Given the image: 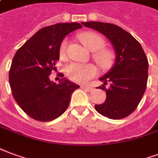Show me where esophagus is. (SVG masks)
Returning <instances> with one entry per match:
<instances>
[{"instance_id": "obj_1", "label": "esophagus", "mask_w": 158, "mask_h": 158, "mask_svg": "<svg viewBox=\"0 0 158 158\" xmlns=\"http://www.w3.org/2000/svg\"><path fill=\"white\" fill-rule=\"evenodd\" d=\"M81 88L83 89V90H86L87 92H90V91H92V86L84 85V86H81Z\"/></svg>"}]
</instances>
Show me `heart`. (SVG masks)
<instances>
[{"mask_svg": "<svg viewBox=\"0 0 158 158\" xmlns=\"http://www.w3.org/2000/svg\"><path fill=\"white\" fill-rule=\"evenodd\" d=\"M80 39L84 46L92 52H96L93 57L98 65L102 69H109L114 63L115 55L111 50L102 48L105 41L102 36L92 32L85 31L80 35ZM69 41L64 39L59 47V55L61 57H65L68 47ZM66 74L71 80L77 82H85L97 74V68L92 64L71 63L66 66Z\"/></svg>", "mask_w": 158, "mask_h": 158, "instance_id": "b5f03b06", "label": "heart"}]
</instances>
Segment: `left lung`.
I'll return each instance as SVG.
<instances>
[{"label":"left lung","mask_w":158,"mask_h":158,"mask_svg":"<svg viewBox=\"0 0 158 158\" xmlns=\"http://www.w3.org/2000/svg\"><path fill=\"white\" fill-rule=\"evenodd\" d=\"M81 24L105 35L116 53L114 65L99 78L103 84L98 88L106 92V101L95 105V109L110 119L127 117L137 108L147 87L148 61L145 52L130 33L118 26L99 21Z\"/></svg>","instance_id":"8db88e82"}]
</instances>
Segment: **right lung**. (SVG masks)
I'll list each match as a JSON object with an SVG mask.
<instances>
[{
	"mask_svg": "<svg viewBox=\"0 0 158 158\" xmlns=\"http://www.w3.org/2000/svg\"><path fill=\"white\" fill-rule=\"evenodd\" d=\"M79 23H57L39 30L13 57L9 81L15 100L29 117L50 122L69 105L72 92L80 86L66 77L59 84L50 80L59 60V47L67 34L81 28Z\"/></svg>",
	"mask_w": 158,
	"mask_h": 158,
	"instance_id": "add662e5",
	"label": "right lung"
}]
</instances>
